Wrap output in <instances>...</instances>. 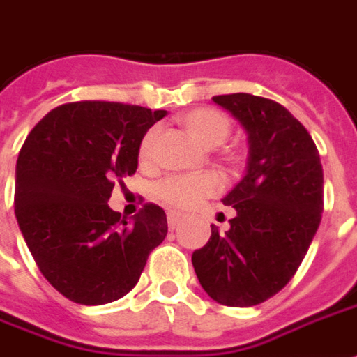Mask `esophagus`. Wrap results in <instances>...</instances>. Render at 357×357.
<instances>
[{
    "mask_svg": "<svg viewBox=\"0 0 357 357\" xmlns=\"http://www.w3.org/2000/svg\"><path fill=\"white\" fill-rule=\"evenodd\" d=\"M181 220H183V218H181L179 214L168 213V226H170V230H176L179 224H181Z\"/></svg>",
    "mask_w": 357,
    "mask_h": 357,
    "instance_id": "esophagus-1",
    "label": "esophagus"
}]
</instances>
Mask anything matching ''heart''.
<instances>
[{
  "label": "heart",
  "instance_id": "obj_1",
  "mask_svg": "<svg viewBox=\"0 0 357 357\" xmlns=\"http://www.w3.org/2000/svg\"><path fill=\"white\" fill-rule=\"evenodd\" d=\"M181 126L195 143L204 149L220 146L230 137L231 123L226 114L213 108H197L181 116ZM158 137V129L153 127L144 133L139 153L141 158H151ZM218 189V179L213 174H189V176H170L162 179L156 185V197L162 203L168 204L176 211H189L203 201L204 197H211Z\"/></svg>",
  "mask_w": 357,
  "mask_h": 357
}]
</instances>
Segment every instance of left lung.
<instances>
[{"mask_svg": "<svg viewBox=\"0 0 357 357\" xmlns=\"http://www.w3.org/2000/svg\"><path fill=\"white\" fill-rule=\"evenodd\" d=\"M248 135V166L222 199L230 230L211 228L191 261L222 305L251 307L282 290L301 265L323 213V166L307 129L278 102L236 92L214 96Z\"/></svg>", "mask_w": 357, "mask_h": 357, "instance_id": "8db88e82", "label": "left lung"}]
</instances>
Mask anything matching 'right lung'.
<instances>
[{
  "label": "right lung",
  "instance_id": "right-lung-1",
  "mask_svg": "<svg viewBox=\"0 0 357 357\" xmlns=\"http://www.w3.org/2000/svg\"><path fill=\"white\" fill-rule=\"evenodd\" d=\"M166 116L119 102H71L40 119L15 172V216L40 273L67 300L123 298L166 234V213L133 220L108 206L114 181L133 176L144 133Z\"/></svg>",
  "mask_w": 357,
  "mask_h": 357
}]
</instances>
